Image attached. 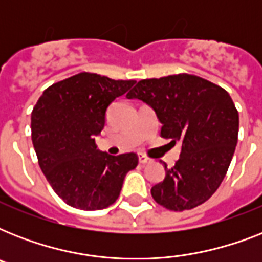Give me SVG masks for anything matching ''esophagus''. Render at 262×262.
Segmentation results:
<instances>
[{"label":"esophagus","instance_id":"1","mask_svg":"<svg viewBox=\"0 0 262 262\" xmlns=\"http://www.w3.org/2000/svg\"><path fill=\"white\" fill-rule=\"evenodd\" d=\"M139 162L141 164H147V163H151L152 159H149V158L145 155H139Z\"/></svg>","mask_w":262,"mask_h":262}]
</instances>
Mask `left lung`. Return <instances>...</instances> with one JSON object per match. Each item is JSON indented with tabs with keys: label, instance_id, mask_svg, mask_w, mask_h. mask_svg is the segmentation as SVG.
Returning a JSON list of instances; mask_svg holds the SVG:
<instances>
[{
	"label": "left lung",
	"instance_id": "obj_1",
	"mask_svg": "<svg viewBox=\"0 0 262 262\" xmlns=\"http://www.w3.org/2000/svg\"><path fill=\"white\" fill-rule=\"evenodd\" d=\"M155 110L164 139L182 143L179 159L152 186L156 203L170 211L193 209L211 197L227 174L238 143L239 115L224 88L179 73L144 79L126 95Z\"/></svg>",
	"mask_w": 262,
	"mask_h": 262
}]
</instances>
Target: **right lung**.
I'll return each mask as SVG.
<instances>
[{"label":"right lung","mask_w":262,"mask_h":262,"mask_svg":"<svg viewBox=\"0 0 262 262\" xmlns=\"http://www.w3.org/2000/svg\"><path fill=\"white\" fill-rule=\"evenodd\" d=\"M135 80L81 72L43 91L31 114V136L43 174L73 208L98 211L119 197L123 178L139 163L135 152L113 156L96 149L106 110Z\"/></svg>","instance_id":"right-lung-1"}]
</instances>
